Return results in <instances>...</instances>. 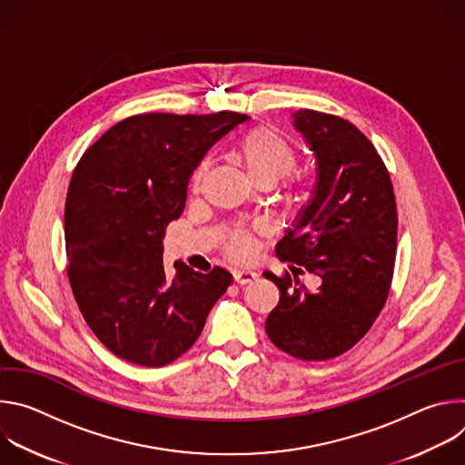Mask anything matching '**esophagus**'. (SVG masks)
Instances as JSON below:
<instances>
[{
  "label": "esophagus",
  "mask_w": 465,
  "mask_h": 465,
  "mask_svg": "<svg viewBox=\"0 0 465 465\" xmlns=\"http://www.w3.org/2000/svg\"><path fill=\"white\" fill-rule=\"evenodd\" d=\"M232 276H233V282L237 283V285H248V283H253L255 282V274L253 272H250V271H233L232 272Z\"/></svg>",
  "instance_id": "obj_1"
}]
</instances>
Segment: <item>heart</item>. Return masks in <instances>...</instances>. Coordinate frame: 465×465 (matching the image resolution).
I'll return each instance as SVG.
<instances>
[{
	"mask_svg": "<svg viewBox=\"0 0 465 465\" xmlns=\"http://www.w3.org/2000/svg\"><path fill=\"white\" fill-rule=\"evenodd\" d=\"M230 158L242 171L250 183L271 187L280 180L287 178L298 165V151L294 143L282 134L274 126L261 124L246 130L232 145ZM204 169L198 167L191 178V189L196 191L201 185ZM312 198V185L291 178L283 185L280 194V204L291 217H300ZM224 252L232 259H246L252 252V235L244 230H233L226 237Z\"/></svg>",
	"mask_w": 465,
	"mask_h": 465,
	"instance_id": "1",
	"label": "heart"
}]
</instances>
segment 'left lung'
<instances>
[{"label": "left lung", "mask_w": 465, "mask_h": 465, "mask_svg": "<svg viewBox=\"0 0 465 465\" xmlns=\"http://www.w3.org/2000/svg\"><path fill=\"white\" fill-rule=\"evenodd\" d=\"M294 126L316 156V185L305 212L278 242L294 274H269L280 302L264 329L276 348L302 361H327L351 350L382 311L393 276L397 208L388 169L350 121L298 110ZM322 280L316 293L295 274Z\"/></svg>", "instance_id": "left-lung-1"}]
</instances>
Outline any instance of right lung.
I'll use <instances>...</instances> for the list:
<instances>
[{
  "label": "right lung",
  "mask_w": 465,
  "mask_h": 465,
  "mask_svg": "<svg viewBox=\"0 0 465 465\" xmlns=\"http://www.w3.org/2000/svg\"><path fill=\"white\" fill-rule=\"evenodd\" d=\"M246 119L228 110L130 115L79 160L64 213L68 278L86 323L119 359L171 364L230 287L221 267L203 274L174 262L169 278L162 239L185 208L196 165Z\"/></svg>",
  "instance_id": "1"
}]
</instances>
